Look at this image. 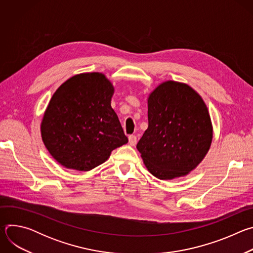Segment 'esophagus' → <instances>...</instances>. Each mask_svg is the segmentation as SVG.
I'll list each match as a JSON object with an SVG mask.
<instances>
[{"mask_svg": "<svg viewBox=\"0 0 253 253\" xmlns=\"http://www.w3.org/2000/svg\"><path fill=\"white\" fill-rule=\"evenodd\" d=\"M137 143V137L135 135H130L129 136V144L131 146H135Z\"/></svg>", "mask_w": 253, "mask_h": 253, "instance_id": "obj_1", "label": "esophagus"}]
</instances>
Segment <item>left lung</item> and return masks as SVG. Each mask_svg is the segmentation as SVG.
<instances>
[{"label": "left lung", "mask_w": 253, "mask_h": 253, "mask_svg": "<svg viewBox=\"0 0 253 253\" xmlns=\"http://www.w3.org/2000/svg\"><path fill=\"white\" fill-rule=\"evenodd\" d=\"M148 128L137 144L147 170L156 178L186 176L208 153L213 127L202 97L189 85L159 84L148 96Z\"/></svg>", "instance_id": "1"}]
</instances>
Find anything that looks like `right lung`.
I'll return each mask as SVG.
<instances>
[{"label":"right lung","instance_id":"1","mask_svg":"<svg viewBox=\"0 0 253 253\" xmlns=\"http://www.w3.org/2000/svg\"><path fill=\"white\" fill-rule=\"evenodd\" d=\"M114 86L103 73H81L53 94L41 122V136L62 166L90 171L128 142L111 107Z\"/></svg>","mask_w":253,"mask_h":253}]
</instances>
